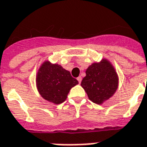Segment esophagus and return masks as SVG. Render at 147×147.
<instances>
[{
	"label": "esophagus",
	"mask_w": 147,
	"mask_h": 147,
	"mask_svg": "<svg viewBox=\"0 0 147 147\" xmlns=\"http://www.w3.org/2000/svg\"><path fill=\"white\" fill-rule=\"evenodd\" d=\"M77 80L78 81V82L80 84V83L82 82V77H81V76H78V78H77Z\"/></svg>",
	"instance_id": "1"
}]
</instances>
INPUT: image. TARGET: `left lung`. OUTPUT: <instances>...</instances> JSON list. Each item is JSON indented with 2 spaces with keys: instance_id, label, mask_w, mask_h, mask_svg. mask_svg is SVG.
<instances>
[{
  "instance_id": "1",
  "label": "left lung",
  "mask_w": 147,
  "mask_h": 147,
  "mask_svg": "<svg viewBox=\"0 0 147 147\" xmlns=\"http://www.w3.org/2000/svg\"><path fill=\"white\" fill-rule=\"evenodd\" d=\"M86 76L81 83L92 102L100 105L115 93L118 77L115 69L107 60L93 63L86 69Z\"/></svg>"
}]
</instances>
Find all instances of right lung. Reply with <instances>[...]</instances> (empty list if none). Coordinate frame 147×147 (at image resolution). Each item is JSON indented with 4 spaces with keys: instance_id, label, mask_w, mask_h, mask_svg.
<instances>
[{
    "instance_id": "add662e5",
    "label": "right lung",
    "mask_w": 147,
    "mask_h": 147,
    "mask_svg": "<svg viewBox=\"0 0 147 147\" xmlns=\"http://www.w3.org/2000/svg\"><path fill=\"white\" fill-rule=\"evenodd\" d=\"M78 84L69 71L58 64L47 61L40 66L36 76V85L40 95L55 105L65 100L71 88Z\"/></svg>"
}]
</instances>
